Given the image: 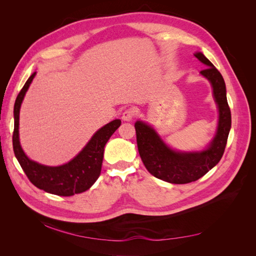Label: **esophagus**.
Listing matches in <instances>:
<instances>
[{
    "label": "esophagus",
    "instance_id": "obj_1",
    "mask_svg": "<svg viewBox=\"0 0 256 256\" xmlns=\"http://www.w3.org/2000/svg\"><path fill=\"white\" fill-rule=\"evenodd\" d=\"M134 114H136V111L134 109H128L122 113V120H125V122H130L131 120L134 118Z\"/></svg>",
    "mask_w": 256,
    "mask_h": 256
}]
</instances>
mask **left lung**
Here are the masks:
<instances>
[{"label":"left lung","mask_w":256,"mask_h":256,"mask_svg":"<svg viewBox=\"0 0 256 256\" xmlns=\"http://www.w3.org/2000/svg\"><path fill=\"white\" fill-rule=\"evenodd\" d=\"M194 56L206 66L200 74L212 84L214 99L219 111L216 134L208 146L196 152L176 150L166 145L157 131L147 122L136 120L134 124L138 154L147 171L159 180L171 184L196 182L218 164L226 150L230 130V110L223 76L202 52H196Z\"/></svg>","instance_id":"left-lung-1"}]
</instances>
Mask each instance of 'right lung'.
Segmentation results:
<instances>
[{"label": "right lung", "mask_w": 256, "mask_h": 256, "mask_svg": "<svg viewBox=\"0 0 256 256\" xmlns=\"http://www.w3.org/2000/svg\"><path fill=\"white\" fill-rule=\"evenodd\" d=\"M36 72L30 74L24 86L17 96L14 106V152L26 175L38 189L51 194L72 196L88 190L102 172L104 152L106 142L116 129L120 126V120H114L97 130L90 140L74 158L65 164L49 166L30 160L23 152L19 140V114L21 104L35 78Z\"/></svg>", "instance_id": "obj_1"}]
</instances>
